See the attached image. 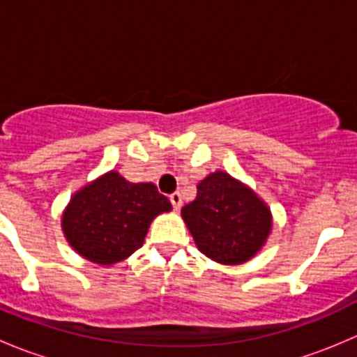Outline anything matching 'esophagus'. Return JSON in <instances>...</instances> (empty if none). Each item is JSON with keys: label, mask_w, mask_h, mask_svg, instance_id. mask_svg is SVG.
<instances>
[{"label": "esophagus", "mask_w": 357, "mask_h": 357, "mask_svg": "<svg viewBox=\"0 0 357 357\" xmlns=\"http://www.w3.org/2000/svg\"><path fill=\"white\" fill-rule=\"evenodd\" d=\"M169 200H171L172 207H174L176 211H179V208H181V193L179 192L171 193V195H169Z\"/></svg>", "instance_id": "34e87169"}]
</instances>
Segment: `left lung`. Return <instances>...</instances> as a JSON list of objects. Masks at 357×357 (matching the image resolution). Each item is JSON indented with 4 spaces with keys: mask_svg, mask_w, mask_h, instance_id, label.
<instances>
[{
    "mask_svg": "<svg viewBox=\"0 0 357 357\" xmlns=\"http://www.w3.org/2000/svg\"><path fill=\"white\" fill-rule=\"evenodd\" d=\"M181 215L202 254L221 264L254 257L273 226L271 211L248 186L215 171L197 185L195 200Z\"/></svg>",
    "mask_w": 357,
    "mask_h": 357,
    "instance_id": "obj_1",
    "label": "left lung"
}]
</instances>
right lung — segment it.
I'll list each match as a JSON object with an SVG mask.
<instances>
[{"mask_svg":"<svg viewBox=\"0 0 357 357\" xmlns=\"http://www.w3.org/2000/svg\"><path fill=\"white\" fill-rule=\"evenodd\" d=\"M171 208L153 183H131L110 171L72 195L62 229L79 255L110 266L138 250L150 222Z\"/></svg>","mask_w":357,"mask_h":357,"instance_id":"add662e5","label":"right lung"}]
</instances>
